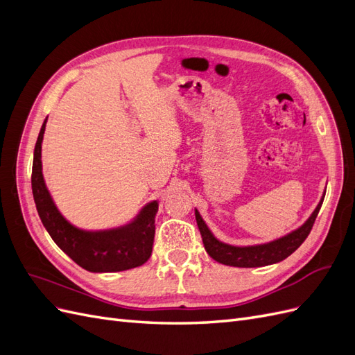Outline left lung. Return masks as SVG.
Masks as SVG:
<instances>
[{
  "instance_id": "8db88e82",
  "label": "left lung",
  "mask_w": 355,
  "mask_h": 355,
  "mask_svg": "<svg viewBox=\"0 0 355 355\" xmlns=\"http://www.w3.org/2000/svg\"><path fill=\"white\" fill-rule=\"evenodd\" d=\"M323 198L320 200L318 206L313 211V214L308 218V220L299 227L297 230L288 232L282 239H277L270 243L263 244H254V245H232L219 241L211 231L207 228L206 222L202 220L201 214L196 209V219L198 230L202 239L204 249L211 256L214 261L230 265V266H239V268H257V266H266L272 265L277 262L284 261L287 256L292 254L297 247L305 241V239L309 235L313 225L315 222L317 214L320 211L321 204H323Z\"/></svg>"
}]
</instances>
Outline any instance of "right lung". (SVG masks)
Here are the masks:
<instances>
[{
  "mask_svg": "<svg viewBox=\"0 0 355 355\" xmlns=\"http://www.w3.org/2000/svg\"><path fill=\"white\" fill-rule=\"evenodd\" d=\"M47 118L41 125L32 163V194L40 219L60 249L90 272H118L144 265L153 253L158 202L151 201L137 216L121 227L85 231L62 216L42 176L41 144Z\"/></svg>",
  "mask_w": 355,
  "mask_h": 355,
  "instance_id": "add662e5",
  "label": "right lung"
}]
</instances>
